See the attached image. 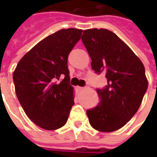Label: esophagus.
<instances>
[{"instance_id":"34e87169","label":"esophagus","mask_w":157,"mask_h":157,"mask_svg":"<svg viewBox=\"0 0 157 157\" xmlns=\"http://www.w3.org/2000/svg\"><path fill=\"white\" fill-rule=\"evenodd\" d=\"M82 89H83V87H82V86H75V90H76L77 92L81 91V90H82Z\"/></svg>"}]
</instances>
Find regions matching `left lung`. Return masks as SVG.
<instances>
[{
  "label": "left lung",
  "instance_id": "1",
  "mask_svg": "<svg viewBox=\"0 0 157 157\" xmlns=\"http://www.w3.org/2000/svg\"><path fill=\"white\" fill-rule=\"evenodd\" d=\"M97 74L105 72L108 84L98 88L100 102L87 109L90 124L101 132L119 129L141 104L148 82L144 65L121 39L107 29H87L82 36Z\"/></svg>",
  "mask_w": 157,
  "mask_h": 157
}]
</instances>
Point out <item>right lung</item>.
Here are the masks:
<instances>
[{
	"mask_svg": "<svg viewBox=\"0 0 157 157\" xmlns=\"http://www.w3.org/2000/svg\"><path fill=\"white\" fill-rule=\"evenodd\" d=\"M82 30L61 29L26 54L13 73L16 94L27 116L48 130L66 124L74 105L67 60Z\"/></svg>",
	"mask_w": 157,
	"mask_h": 157,
	"instance_id": "obj_1",
	"label": "right lung"
}]
</instances>
